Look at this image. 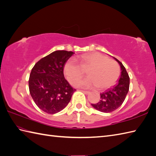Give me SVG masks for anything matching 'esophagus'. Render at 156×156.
I'll return each instance as SVG.
<instances>
[{
    "label": "esophagus",
    "instance_id": "esophagus-1",
    "mask_svg": "<svg viewBox=\"0 0 156 156\" xmlns=\"http://www.w3.org/2000/svg\"><path fill=\"white\" fill-rule=\"evenodd\" d=\"M82 92H83V93H84V94H88L89 93H90V92L89 91H87V90H81Z\"/></svg>",
    "mask_w": 156,
    "mask_h": 156
}]
</instances>
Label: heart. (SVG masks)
<instances>
[{
	"mask_svg": "<svg viewBox=\"0 0 156 156\" xmlns=\"http://www.w3.org/2000/svg\"><path fill=\"white\" fill-rule=\"evenodd\" d=\"M78 64L71 58L66 62L64 72L68 80L74 84L87 69L89 76L77 82L76 85L82 88L97 87L99 90H105L112 87L121 74V68L117 62L100 53H92L82 55Z\"/></svg>",
	"mask_w": 156,
	"mask_h": 156,
	"instance_id": "b5f03b06",
	"label": "heart"
}]
</instances>
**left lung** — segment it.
I'll use <instances>...</instances> for the list:
<instances>
[{"label":"left lung","mask_w":156,"mask_h":156,"mask_svg":"<svg viewBox=\"0 0 156 156\" xmlns=\"http://www.w3.org/2000/svg\"><path fill=\"white\" fill-rule=\"evenodd\" d=\"M114 58V57H113ZM121 66V74L118 83L113 88L101 94L98 103L91 104L97 110L102 112H111L120 107L127 96L129 89V76L122 63L114 58Z\"/></svg>","instance_id":"1"}]
</instances>
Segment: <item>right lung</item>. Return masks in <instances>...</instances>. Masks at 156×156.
<instances>
[{
	"label": "right lung",
	"instance_id": "1",
	"mask_svg": "<svg viewBox=\"0 0 156 156\" xmlns=\"http://www.w3.org/2000/svg\"><path fill=\"white\" fill-rule=\"evenodd\" d=\"M72 51L58 50L41 58L32 68L29 88L37 107L48 114L63 110L76 90L69 84L64 75V67Z\"/></svg>",
	"mask_w": 156,
	"mask_h": 156
}]
</instances>
